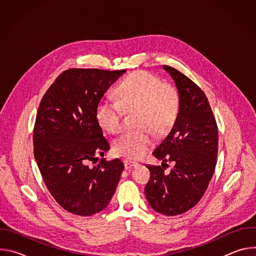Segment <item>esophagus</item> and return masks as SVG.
I'll use <instances>...</instances> for the list:
<instances>
[{"label":"esophagus","mask_w":256,"mask_h":256,"mask_svg":"<svg viewBox=\"0 0 256 256\" xmlns=\"http://www.w3.org/2000/svg\"><path fill=\"white\" fill-rule=\"evenodd\" d=\"M140 164L138 162H134V161H130V160H126L124 161V167L126 169H130V168H136L138 167Z\"/></svg>","instance_id":"obj_1"}]
</instances>
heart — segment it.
Returning a JSON list of instances; mask_svg holds the SVG:
<instances>
[{
	"mask_svg": "<svg viewBox=\"0 0 256 256\" xmlns=\"http://www.w3.org/2000/svg\"><path fill=\"white\" fill-rule=\"evenodd\" d=\"M116 94V100L102 99L98 103L97 122L103 130L116 134L122 128L124 110H136L138 130L122 134L112 147L116 155L140 159L153 146V132L160 136L173 126L179 112V93L152 72L138 70L120 83Z\"/></svg>",
	"mask_w": 256,
	"mask_h": 256,
	"instance_id": "1",
	"label": "heart"
}]
</instances>
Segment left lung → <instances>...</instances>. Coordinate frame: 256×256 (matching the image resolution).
I'll return each instance as SVG.
<instances>
[{
	"mask_svg": "<svg viewBox=\"0 0 256 256\" xmlns=\"http://www.w3.org/2000/svg\"><path fill=\"white\" fill-rule=\"evenodd\" d=\"M178 89L177 118L153 155L162 166H147L151 177L144 188L151 208L165 216H177L194 208L202 198L214 172L218 126L204 91L178 70L163 66ZM171 162L174 167L164 172Z\"/></svg>",
	"mask_w": 256,
	"mask_h": 256,
	"instance_id": "8db88e82",
	"label": "left lung"
}]
</instances>
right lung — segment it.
Here are the masks:
<instances>
[{"label": "right lung", "mask_w": 256, "mask_h": 256, "mask_svg": "<svg viewBox=\"0 0 256 256\" xmlns=\"http://www.w3.org/2000/svg\"><path fill=\"white\" fill-rule=\"evenodd\" d=\"M126 70L68 68L44 93L33 130V153L56 202L78 216H92L110 202L124 163L97 162L109 150L96 120L104 93ZM91 162L96 166H89Z\"/></svg>", "instance_id": "add662e5"}]
</instances>
